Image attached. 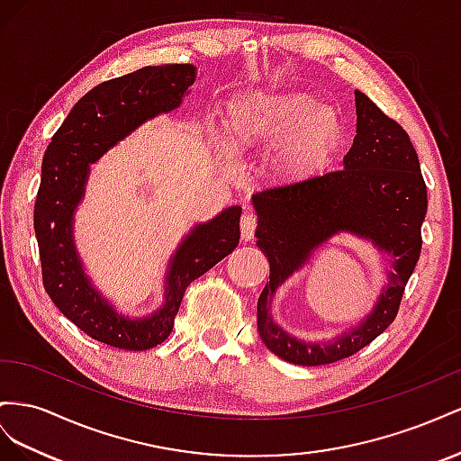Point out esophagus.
Returning <instances> with one entry per match:
<instances>
[{"instance_id":"esophagus-1","label":"esophagus","mask_w":461,"mask_h":461,"mask_svg":"<svg viewBox=\"0 0 461 461\" xmlns=\"http://www.w3.org/2000/svg\"><path fill=\"white\" fill-rule=\"evenodd\" d=\"M258 226V220L253 212H245L240 220V228H241V238L243 241H253L255 240V231Z\"/></svg>"}]
</instances>
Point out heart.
<instances>
[{
    "instance_id": "b5f03b06",
    "label": "heart",
    "mask_w": 461,
    "mask_h": 461,
    "mask_svg": "<svg viewBox=\"0 0 461 461\" xmlns=\"http://www.w3.org/2000/svg\"><path fill=\"white\" fill-rule=\"evenodd\" d=\"M221 133L238 154L278 147L272 172L289 179L312 174L334 152L344 122L307 92L272 88L241 92L223 104Z\"/></svg>"
}]
</instances>
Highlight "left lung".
Instances as JSON below:
<instances>
[{
  "mask_svg": "<svg viewBox=\"0 0 461 461\" xmlns=\"http://www.w3.org/2000/svg\"><path fill=\"white\" fill-rule=\"evenodd\" d=\"M355 108L357 135L344 158V169L253 194L258 216L255 238L270 265V282L257 305V326L265 346L287 363L330 365L383 334L396 319L423 245L427 185L410 135L359 90H355ZM338 230L373 239L394 257V272L366 321L332 345H305L273 324L267 312L271 295L312 248Z\"/></svg>",
  "mask_w": 461,
  "mask_h": 461,
  "instance_id": "left-lung-1",
  "label": "left lung"
}]
</instances>
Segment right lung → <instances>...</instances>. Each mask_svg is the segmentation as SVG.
<instances>
[{"instance_id":"1","label":"right lung","mask_w":461,"mask_h":461,"mask_svg":"<svg viewBox=\"0 0 461 461\" xmlns=\"http://www.w3.org/2000/svg\"><path fill=\"white\" fill-rule=\"evenodd\" d=\"M193 83L194 68L189 63L142 68L102 83L75 104L44 152L34 203L44 289L54 305L86 336L117 349L142 351L162 344L172 334L189 284L240 245V206L196 226L174 255L167 272L166 305L144 321L120 317L90 287L75 253L71 220L83 196L90 164L142 122L176 110Z\"/></svg>"}]
</instances>
